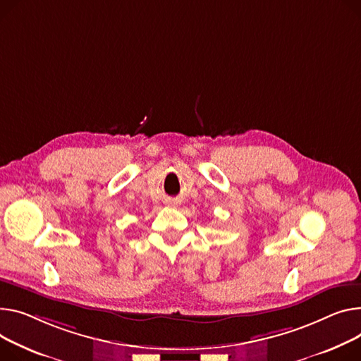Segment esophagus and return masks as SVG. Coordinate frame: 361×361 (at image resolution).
Returning <instances> with one entry per match:
<instances>
[{
    "mask_svg": "<svg viewBox=\"0 0 361 361\" xmlns=\"http://www.w3.org/2000/svg\"><path fill=\"white\" fill-rule=\"evenodd\" d=\"M178 204H180L178 200H168V202H166V206H170V207H176V206H178Z\"/></svg>",
    "mask_w": 361,
    "mask_h": 361,
    "instance_id": "obj_1",
    "label": "esophagus"
}]
</instances>
